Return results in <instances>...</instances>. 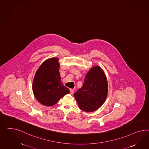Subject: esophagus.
<instances>
[{
    "mask_svg": "<svg viewBox=\"0 0 149 149\" xmlns=\"http://www.w3.org/2000/svg\"><path fill=\"white\" fill-rule=\"evenodd\" d=\"M70 93H71V94H73V93H74V90L72 89V88H70Z\"/></svg>",
    "mask_w": 149,
    "mask_h": 149,
    "instance_id": "1",
    "label": "esophagus"
}]
</instances>
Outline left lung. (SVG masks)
Here are the masks:
<instances>
[{"label": "left lung", "instance_id": "left-lung-1", "mask_svg": "<svg viewBox=\"0 0 149 149\" xmlns=\"http://www.w3.org/2000/svg\"><path fill=\"white\" fill-rule=\"evenodd\" d=\"M108 94V83L103 71L94 67L86 74L84 84L74 94L79 107L86 112L94 111L103 104Z\"/></svg>", "mask_w": 149, "mask_h": 149}]
</instances>
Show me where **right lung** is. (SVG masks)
<instances>
[{
    "label": "right lung",
    "mask_w": 149,
    "mask_h": 149,
    "mask_svg": "<svg viewBox=\"0 0 149 149\" xmlns=\"http://www.w3.org/2000/svg\"><path fill=\"white\" fill-rule=\"evenodd\" d=\"M58 58L45 61L38 69L33 82V91L36 99L45 106H52L70 92L61 81Z\"/></svg>",
    "instance_id": "add662e5"
}]
</instances>
